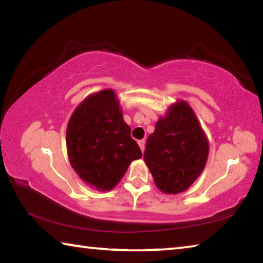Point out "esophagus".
Segmentation results:
<instances>
[{
  "mask_svg": "<svg viewBox=\"0 0 263 263\" xmlns=\"http://www.w3.org/2000/svg\"><path fill=\"white\" fill-rule=\"evenodd\" d=\"M138 145H139L141 152H144V151H145V140H139V141H138Z\"/></svg>",
  "mask_w": 263,
  "mask_h": 263,
  "instance_id": "1",
  "label": "esophagus"
}]
</instances>
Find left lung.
Here are the masks:
<instances>
[{"instance_id":"left-lung-1","label":"left lung","mask_w":263,"mask_h":263,"mask_svg":"<svg viewBox=\"0 0 263 263\" xmlns=\"http://www.w3.org/2000/svg\"><path fill=\"white\" fill-rule=\"evenodd\" d=\"M209 141L194 110L184 101L169 106L148 136L144 159L164 194L185 191L206 164Z\"/></svg>"}]
</instances>
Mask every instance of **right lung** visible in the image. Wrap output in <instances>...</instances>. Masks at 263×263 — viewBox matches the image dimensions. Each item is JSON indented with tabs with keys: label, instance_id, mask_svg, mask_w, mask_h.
<instances>
[{
	"label": "right lung",
	"instance_id": "right-lung-1",
	"mask_svg": "<svg viewBox=\"0 0 263 263\" xmlns=\"http://www.w3.org/2000/svg\"><path fill=\"white\" fill-rule=\"evenodd\" d=\"M66 145L77 174L100 191L117 185L133 160L142 157L111 89L89 95L74 110Z\"/></svg>",
	"mask_w": 263,
	"mask_h": 263
}]
</instances>
